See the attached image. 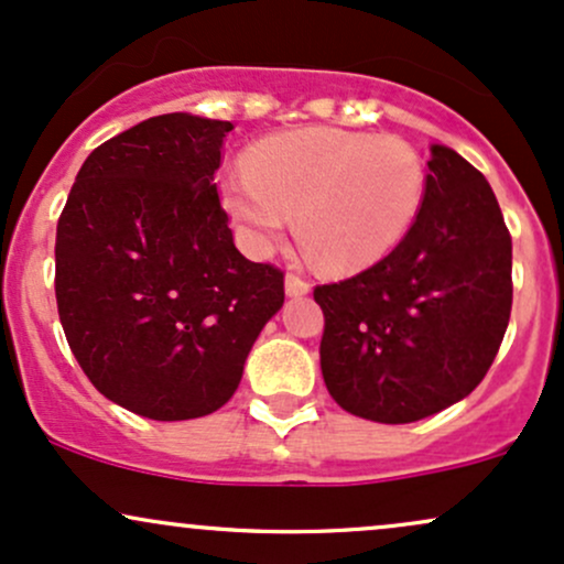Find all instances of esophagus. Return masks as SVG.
<instances>
[{
    "label": "esophagus",
    "instance_id": "34e87169",
    "mask_svg": "<svg viewBox=\"0 0 564 564\" xmlns=\"http://www.w3.org/2000/svg\"><path fill=\"white\" fill-rule=\"evenodd\" d=\"M310 291V281H304V278L289 273L286 275V294L289 296H304Z\"/></svg>",
    "mask_w": 564,
    "mask_h": 564
}]
</instances>
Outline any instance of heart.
Listing matches in <instances>:
<instances>
[{
	"label": "heart",
	"mask_w": 564,
	"mask_h": 564,
	"mask_svg": "<svg viewBox=\"0 0 564 564\" xmlns=\"http://www.w3.org/2000/svg\"><path fill=\"white\" fill-rule=\"evenodd\" d=\"M246 241L268 254L296 210V236L321 270L371 268L411 232L424 206L426 170L416 148L339 127H302L257 142L243 174L219 185Z\"/></svg>",
	"instance_id": "heart-1"
}]
</instances>
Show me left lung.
<instances>
[{
	"instance_id": "left-lung-1",
	"label": "left lung",
	"mask_w": 564,
	"mask_h": 564,
	"mask_svg": "<svg viewBox=\"0 0 564 564\" xmlns=\"http://www.w3.org/2000/svg\"><path fill=\"white\" fill-rule=\"evenodd\" d=\"M422 215L384 260L315 286L321 371L347 413L379 424L432 416L475 390L511 313V236L467 159L430 148Z\"/></svg>"
}]
</instances>
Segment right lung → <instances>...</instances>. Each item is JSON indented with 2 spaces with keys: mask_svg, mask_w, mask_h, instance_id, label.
Returning <instances> with one entry per match:
<instances>
[{
  "mask_svg": "<svg viewBox=\"0 0 564 564\" xmlns=\"http://www.w3.org/2000/svg\"><path fill=\"white\" fill-rule=\"evenodd\" d=\"M230 121L164 113L89 153L55 238L57 315L95 390L185 422L232 398L283 273L232 243L215 172Z\"/></svg>",
  "mask_w": 564,
  "mask_h": 564,
  "instance_id": "1",
  "label": "right lung"
}]
</instances>
